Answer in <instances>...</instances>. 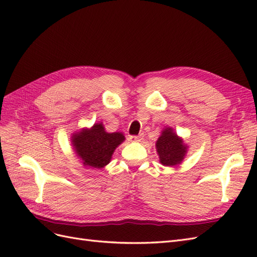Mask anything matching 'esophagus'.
Instances as JSON below:
<instances>
[{"instance_id":"obj_1","label":"esophagus","mask_w":257,"mask_h":257,"mask_svg":"<svg viewBox=\"0 0 257 257\" xmlns=\"http://www.w3.org/2000/svg\"><path fill=\"white\" fill-rule=\"evenodd\" d=\"M144 139V135H133V136H130V141L131 142H135V143H141Z\"/></svg>"}]
</instances>
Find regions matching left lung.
I'll list each match as a JSON object with an SVG mask.
<instances>
[{"instance_id": "8db88e82", "label": "left lung", "mask_w": 257, "mask_h": 257, "mask_svg": "<svg viewBox=\"0 0 257 257\" xmlns=\"http://www.w3.org/2000/svg\"><path fill=\"white\" fill-rule=\"evenodd\" d=\"M161 164L164 166H176L183 161L188 146L179 137L172 127H165L155 144Z\"/></svg>"}]
</instances>
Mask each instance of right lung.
Wrapping results in <instances>:
<instances>
[{"mask_svg":"<svg viewBox=\"0 0 257 257\" xmlns=\"http://www.w3.org/2000/svg\"><path fill=\"white\" fill-rule=\"evenodd\" d=\"M124 139L125 137L122 133H108L102 123H95L91 128H82L74 133L72 145L83 166L103 168L110 162L115 148Z\"/></svg>","mask_w":257,"mask_h":257,"instance_id":"1","label":"right lung"}]
</instances>
